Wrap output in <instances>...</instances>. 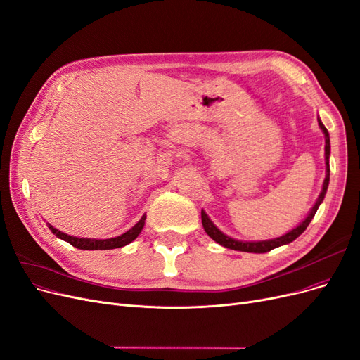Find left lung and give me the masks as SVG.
<instances>
[{"instance_id":"left-lung-1","label":"left lung","mask_w":360,"mask_h":360,"mask_svg":"<svg viewBox=\"0 0 360 360\" xmlns=\"http://www.w3.org/2000/svg\"><path fill=\"white\" fill-rule=\"evenodd\" d=\"M319 125L321 131L324 133V161H326V178H324V182H323V190L319 195V199L316 202V205L312 206V210L309 211L308 217L304 219L302 223H300L297 227H295L293 230H290L288 233L280 236V238H275V239H268V240H254V242H245V240H238V239H233L230 238L227 235H224L221 230H219L212 221L211 218L206 215L205 211H202V224H203V229L207 235H210L215 242H218L219 245H223L226 248H230V250H236V251H245V252H268L276 247H281V245H285V243H290L293 242L297 236H300L305 231V229L308 227V224L311 223V219L314 218L317 210L320 203L323 202L324 199V194H326L328 191V185H329V155H330V141H329V133H328V129L326 127L323 125V122L320 121L319 118Z\"/></svg>"}]
</instances>
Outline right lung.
I'll list each match as a JSON object with an SVG mask.
<instances>
[{
    "instance_id": "1",
    "label": "right lung",
    "mask_w": 360,
    "mask_h": 360,
    "mask_svg": "<svg viewBox=\"0 0 360 360\" xmlns=\"http://www.w3.org/2000/svg\"><path fill=\"white\" fill-rule=\"evenodd\" d=\"M145 219L146 215H143L141 219H139V223L136 226H133L129 231H125L124 235L117 236V238H110V239H89V238H76V236H70L64 233V231H60L58 229H55L53 226L48 224L52 233L68 243H72L73 247L79 248V250H113V248H121L125 247L127 243L133 242L139 233H141L143 226H145Z\"/></svg>"
}]
</instances>
